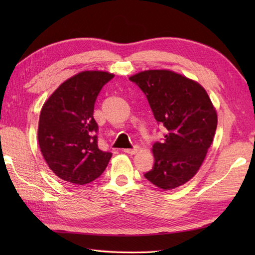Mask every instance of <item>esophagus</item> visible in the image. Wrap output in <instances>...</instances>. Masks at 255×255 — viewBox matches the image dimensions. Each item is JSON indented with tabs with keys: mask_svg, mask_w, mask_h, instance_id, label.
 <instances>
[{
	"mask_svg": "<svg viewBox=\"0 0 255 255\" xmlns=\"http://www.w3.org/2000/svg\"><path fill=\"white\" fill-rule=\"evenodd\" d=\"M138 150H139L138 147H134L132 149H124V152H126L128 154H134V153L138 152Z\"/></svg>",
	"mask_w": 255,
	"mask_h": 255,
	"instance_id": "1",
	"label": "esophagus"
}]
</instances>
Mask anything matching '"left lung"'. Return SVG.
<instances>
[{
	"label": "left lung",
	"instance_id": "left-lung-1",
	"mask_svg": "<svg viewBox=\"0 0 255 255\" xmlns=\"http://www.w3.org/2000/svg\"><path fill=\"white\" fill-rule=\"evenodd\" d=\"M129 80L142 90L167 134L152 147L154 165L144 177L163 191L188 182L213 142L217 112L198 82L171 70H145Z\"/></svg>",
	"mask_w": 255,
	"mask_h": 255
}]
</instances>
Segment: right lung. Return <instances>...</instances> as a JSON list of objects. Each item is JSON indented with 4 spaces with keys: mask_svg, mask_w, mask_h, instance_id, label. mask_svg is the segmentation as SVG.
<instances>
[{
    "mask_svg": "<svg viewBox=\"0 0 255 255\" xmlns=\"http://www.w3.org/2000/svg\"><path fill=\"white\" fill-rule=\"evenodd\" d=\"M115 75L88 70L59 85L41 108L38 143L48 166L61 180L84 185L105 171L112 158L97 145L96 97Z\"/></svg>",
    "mask_w": 255,
    "mask_h": 255,
    "instance_id": "add662e5",
    "label": "right lung"
}]
</instances>
